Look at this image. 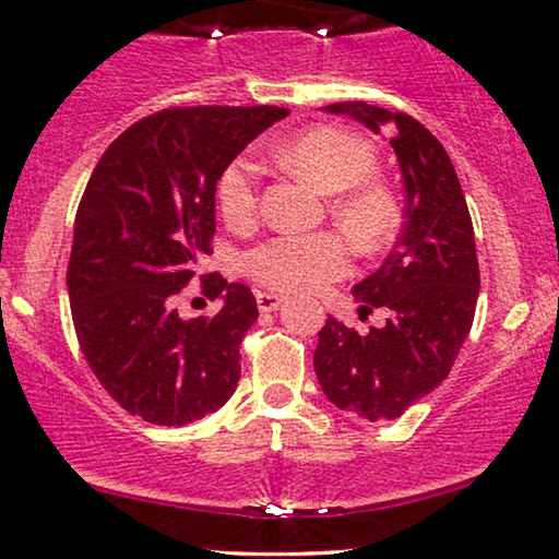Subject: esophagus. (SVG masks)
Masks as SVG:
<instances>
[{
  "label": "esophagus",
  "mask_w": 559,
  "mask_h": 559,
  "mask_svg": "<svg viewBox=\"0 0 559 559\" xmlns=\"http://www.w3.org/2000/svg\"><path fill=\"white\" fill-rule=\"evenodd\" d=\"M255 301H258V309H261L263 313H271L283 304V296H278V294H258Z\"/></svg>",
  "instance_id": "34e87169"
}]
</instances>
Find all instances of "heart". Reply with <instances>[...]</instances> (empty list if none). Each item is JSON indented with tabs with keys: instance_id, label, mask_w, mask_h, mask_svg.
Masks as SVG:
<instances>
[{
	"instance_id": "1",
	"label": "heart",
	"mask_w": 559,
	"mask_h": 559,
	"mask_svg": "<svg viewBox=\"0 0 559 559\" xmlns=\"http://www.w3.org/2000/svg\"><path fill=\"white\" fill-rule=\"evenodd\" d=\"M281 162L321 192H342L334 217L361 250H377L395 230L397 212L390 194L367 182L374 175L372 146L340 126H313L281 146ZM261 171L250 159H238L223 171L217 187L225 223L242 230L258 217ZM349 269V246L336 233H281L246 255V271L261 286L281 294L313 290Z\"/></svg>"
}]
</instances>
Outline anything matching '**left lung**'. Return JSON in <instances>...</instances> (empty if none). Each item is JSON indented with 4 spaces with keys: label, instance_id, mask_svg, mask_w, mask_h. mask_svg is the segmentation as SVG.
<instances>
[{
    "label": "left lung",
    "instance_id": "1",
    "mask_svg": "<svg viewBox=\"0 0 559 559\" xmlns=\"http://www.w3.org/2000/svg\"><path fill=\"white\" fill-rule=\"evenodd\" d=\"M326 111L392 133L405 182V225L380 269L352 290L359 313L384 309L388 324L359 334L329 317L313 369L340 411L372 423L395 420L445 380L474 324L481 286L474 225L451 156L420 121L365 100Z\"/></svg>",
    "mask_w": 559,
    "mask_h": 559
}]
</instances>
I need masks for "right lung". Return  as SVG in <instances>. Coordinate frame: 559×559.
<instances>
[{
  "mask_svg": "<svg viewBox=\"0 0 559 559\" xmlns=\"http://www.w3.org/2000/svg\"><path fill=\"white\" fill-rule=\"evenodd\" d=\"M276 106L167 108L129 126L106 148L78 204L68 296L78 344L126 413L187 426L223 407L240 380V342L255 296L219 273L202 294L215 317L175 309L212 253L217 179L271 123Z\"/></svg>",
  "mask_w": 559,
  "mask_h": 559,
  "instance_id": "right-lung-1",
  "label": "right lung"
}]
</instances>
